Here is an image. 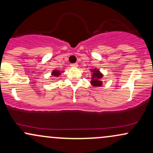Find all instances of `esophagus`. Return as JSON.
I'll return each mask as SVG.
<instances>
[{
  "label": "esophagus",
  "instance_id": "esophagus-1",
  "mask_svg": "<svg viewBox=\"0 0 153 153\" xmlns=\"http://www.w3.org/2000/svg\"><path fill=\"white\" fill-rule=\"evenodd\" d=\"M71 66L73 67V68H77V67L78 66V63H73V64L71 65Z\"/></svg>",
  "mask_w": 153,
  "mask_h": 153
}]
</instances>
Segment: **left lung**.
Returning a JSON list of instances; mask_svg holds the SVG:
<instances>
[{"instance_id": "8db88e82", "label": "left lung", "mask_w": 153, "mask_h": 153, "mask_svg": "<svg viewBox=\"0 0 153 153\" xmlns=\"http://www.w3.org/2000/svg\"><path fill=\"white\" fill-rule=\"evenodd\" d=\"M91 84L94 87H101L103 85L101 78H103V74L100 72L99 69H91Z\"/></svg>"}]
</instances>
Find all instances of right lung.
<instances>
[{
	"label": "right lung",
	"instance_id": "1",
	"mask_svg": "<svg viewBox=\"0 0 153 153\" xmlns=\"http://www.w3.org/2000/svg\"><path fill=\"white\" fill-rule=\"evenodd\" d=\"M62 72L63 71H57V70H54V71H52V75L53 77H59Z\"/></svg>",
	"mask_w": 153,
	"mask_h": 153
}]
</instances>
